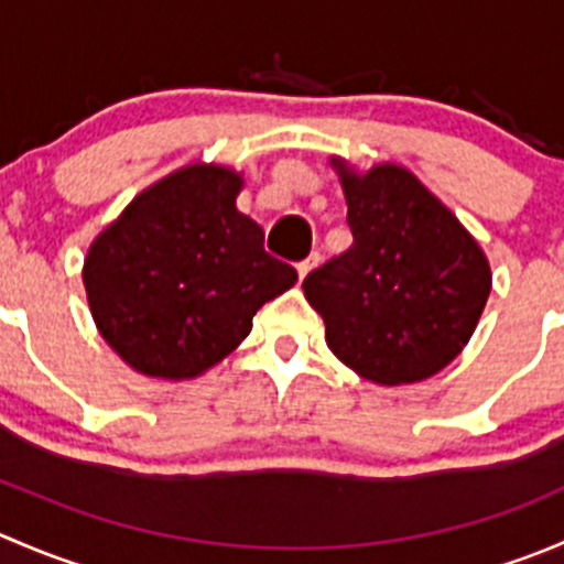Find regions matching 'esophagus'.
<instances>
[{
    "label": "esophagus",
    "instance_id": "obj_1",
    "mask_svg": "<svg viewBox=\"0 0 564 564\" xmlns=\"http://www.w3.org/2000/svg\"><path fill=\"white\" fill-rule=\"evenodd\" d=\"M318 259H322V256H318L316 250H314V253H311L308 259H303V261H300V264H297V272H300V278H305V275H308V272L314 270V267L318 264Z\"/></svg>",
    "mask_w": 564,
    "mask_h": 564
}]
</instances>
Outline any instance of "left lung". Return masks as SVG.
<instances>
[{
  "label": "left lung",
  "instance_id": "left-lung-1",
  "mask_svg": "<svg viewBox=\"0 0 564 564\" xmlns=\"http://www.w3.org/2000/svg\"><path fill=\"white\" fill-rule=\"evenodd\" d=\"M329 163L355 242L305 278V297L344 366L388 388L423 382L456 360L480 322L491 294L486 253L409 169Z\"/></svg>",
  "mask_w": 564,
  "mask_h": 564
}]
</instances>
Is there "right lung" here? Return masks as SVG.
<instances>
[{
	"label": "right lung",
	"mask_w": 564,
	"mask_h": 564,
	"mask_svg": "<svg viewBox=\"0 0 564 564\" xmlns=\"http://www.w3.org/2000/svg\"><path fill=\"white\" fill-rule=\"evenodd\" d=\"M242 174L187 163L144 187L84 259L95 327L133 371L196 379L248 338L256 311L297 283L237 209Z\"/></svg>",
	"instance_id": "right-lung-1"
}]
</instances>
